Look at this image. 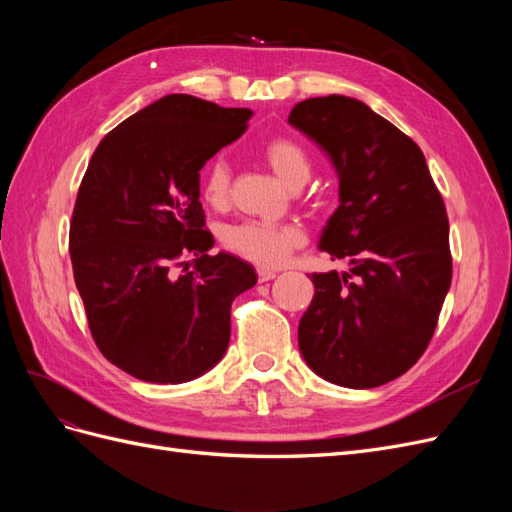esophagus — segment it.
I'll return each mask as SVG.
<instances>
[{
    "label": "esophagus",
    "instance_id": "34e87169",
    "mask_svg": "<svg viewBox=\"0 0 512 512\" xmlns=\"http://www.w3.org/2000/svg\"><path fill=\"white\" fill-rule=\"evenodd\" d=\"M275 280V271H269V269H258V282H271Z\"/></svg>",
    "mask_w": 512,
    "mask_h": 512
}]
</instances>
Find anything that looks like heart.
<instances>
[{"label":"heart","mask_w":512,"mask_h":512,"mask_svg":"<svg viewBox=\"0 0 512 512\" xmlns=\"http://www.w3.org/2000/svg\"><path fill=\"white\" fill-rule=\"evenodd\" d=\"M265 158L273 173L290 188H301L312 173L305 147L290 136H275L265 145ZM230 194V168L224 158L211 160L200 175V196L211 207H224ZM222 243L228 252L256 267H277L303 243L301 228L292 224L245 220L226 226Z\"/></svg>","instance_id":"1"}]
</instances>
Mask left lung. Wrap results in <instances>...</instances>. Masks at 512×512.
Wrapping results in <instances>:
<instances>
[{"label": "left lung", "mask_w": 512, "mask_h": 512, "mask_svg": "<svg viewBox=\"0 0 512 512\" xmlns=\"http://www.w3.org/2000/svg\"><path fill=\"white\" fill-rule=\"evenodd\" d=\"M288 123L337 170L339 207L320 250L350 262L342 275H312L299 348L320 378L374 389L406 374L436 331L453 277L444 200L423 151L361 100L309 98Z\"/></svg>", "instance_id": "8db88e82"}]
</instances>
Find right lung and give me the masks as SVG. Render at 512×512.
Segmentation results:
<instances>
[{"label": "right lung", "mask_w": 512, "mask_h": 512, "mask_svg": "<svg viewBox=\"0 0 512 512\" xmlns=\"http://www.w3.org/2000/svg\"><path fill=\"white\" fill-rule=\"evenodd\" d=\"M250 108L170 94L108 132L70 222L74 282L94 342L156 384L203 376L230 342V307L256 273L220 252L200 205V168L247 130ZM195 269L176 275L182 258Z\"/></svg>", "instance_id": "add662e5"}]
</instances>
